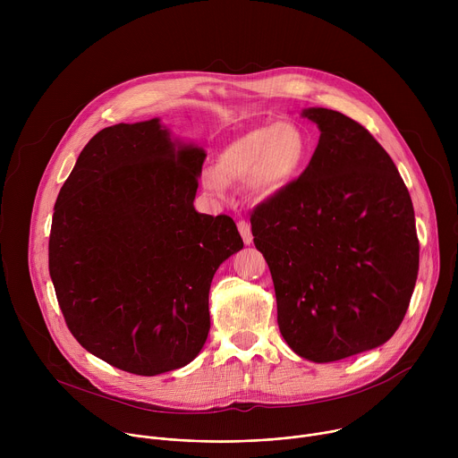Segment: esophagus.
<instances>
[{"label": "esophagus", "mask_w": 458, "mask_h": 458, "mask_svg": "<svg viewBox=\"0 0 458 458\" xmlns=\"http://www.w3.org/2000/svg\"><path fill=\"white\" fill-rule=\"evenodd\" d=\"M237 228H239V233H241V237H242L244 244H251L253 235H251L250 223H248V221H239V223H237Z\"/></svg>", "instance_id": "34e87169"}]
</instances>
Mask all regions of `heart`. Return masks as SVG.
Returning a JSON list of instances; mask_svg holds the SVG:
<instances>
[{
    "instance_id": "1",
    "label": "heart",
    "mask_w": 458,
    "mask_h": 458,
    "mask_svg": "<svg viewBox=\"0 0 458 458\" xmlns=\"http://www.w3.org/2000/svg\"><path fill=\"white\" fill-rule=\"evenodd\" d=\"M308 157V140L292 123L253 128L223 147L216 159V172L203 174L205 188L223 195L228 182L248 181L259 199L272 198L290 186Z\"/></svg>"
}]
</instances>
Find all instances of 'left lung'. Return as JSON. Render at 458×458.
Instances as JSON below:
<instances>
[{"label": "left lung", "mask_w": 458, "mask_h": 458, "mask_svg": "<svg viewBox=\"0 0 458 458\" xmlns=\"http://www.w3.org/2000/svg\"><path fill=\"white\" fill-rule=\"evenodd\" d=\"M318 145L306 170L251 212L288 346L334 362L391 339L419 274L410 191L387 152L352 117L306 108Z\"/></svg>", "instance_id": "left-lung-1"}]
</instances>
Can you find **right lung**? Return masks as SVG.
<instances>
[{
	"mask_svg": "<svg viewBox=\"0 0 458 458\" xmlns=\"http://www.w3.org/2000/svg\"><path fill=\"white\" fill-rule=\"evenodd\" d=\"M205 150L159 119L114 124L80 154L54 207L48 272L76 341L134 375L191 362L210 332L214 274L242 239L195 212Z\"/></svg>",
	"mask_w": 458,
	"mask_h": 458,
	"instance_id": "add662e5",
	"label": "right lung"
}]
</instances>
